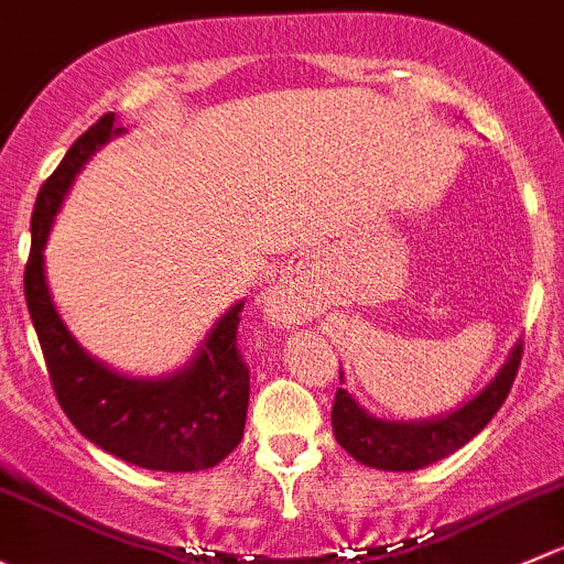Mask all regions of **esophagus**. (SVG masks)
Returning <instances> with one entry per match:
<instances>
[{
    "instance_id": "obj_1",
    "label": "esophagus",
    "mask_w": 564,
    "mask_h": 564,
    "mask_svg": "<svg viewBox=\"0 0 564 564\" xmlns=\"http://www.w3.org/2000/svg\"><path fill=\"white\" fill-rule=\"evenodd\" d=\"M267 307H270V313L278 318V322H294V318H302L307 313L305 297H300V292L292 286V283H281V286H275V292L270 294Z\"/></svg>"
}]
</instances>
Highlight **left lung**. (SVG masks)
<instances>
[{
	"label": "left lung",
	"mask_w": 564,
	"mask_h": 564,
	"mask_svg": "<svg viewBox=\"0 0 564 564\" xmlns=\"http://www.w3.org/2000/svg\"><path fill=\"white\" fill-rule=\"evenodd\" d=\"M521 354H524V343H517L500 376L476 400L462 405L452 416L432 419V422H381V419L367 416L346 389H337L335 402H332V430H335L337 443L354 459L376 470L411 473L437 459H446L470 437H476L500 411L517 381Z\"/></svg>",
	"instance_id": "obj_1"
}]
</instances>
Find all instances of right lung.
<instances>
[{"label": "right lung", "mask_w": 564, "mask_h": 564, "mask_svg": "<svg viewBox=\"0 0 564 564\" xmlns=\"http://www.w3.org/2000/svg\"><path fill=\"white\" fill-rule=\"evenodd\" d=\"M112 112H105L91 123L40 188L32 213V248L23 270L29 316L58 405L80 435L145 470H207L235 452L246 430L251 376L237 348L242 302L216 324L192 367L164 381H132L83 354L45 286L43 248L53 216L83 162L110 134L121 132L112 129Z\"/></svg>", "instance_id": "add662e5"}]
</instances>
